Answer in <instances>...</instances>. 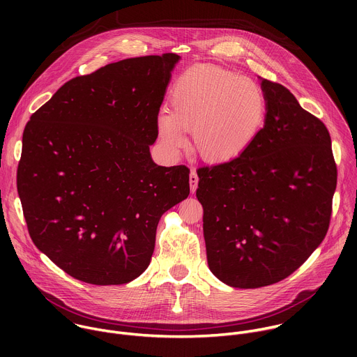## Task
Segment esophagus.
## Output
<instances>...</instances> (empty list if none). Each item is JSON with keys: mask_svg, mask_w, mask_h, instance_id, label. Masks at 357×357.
Listing matches in <instances>:
<instances>
[{"mask_svg": "<svg viewBox=\"0 0 357 357\" xmlns=\"http://www.w3.org/2000/svg\"><path fill=\"white\" fill-rule=\"evenodd\" d=\"M197 182H199V178H197V174L195 171L190 172L189 175V183H190V190L195 192L196 188H197Z\"/></svg>", "mask_w": 357, "mask_h": 357, "instance_id": "esophagus-1", "label": "esophagus"}]
</instances>
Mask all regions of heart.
I'll return each mask as SVG.
<instances>
[{
  "label": "heart",
  "instance_id": "heart-1",
  "mask_svg": "<svg viewBox=\"0 0 357 357\" xmlns=\"http://www.w3.org/2000/svg\"><path fill=\"white\" fill-rule=\"evenodd\" d=\"M267 113L261 87L250 77L203 66L186 72L169 97V114L157 120L160 141L171 154L185 146L192 132L197 154L211 162L237 158L260 134Z\"/></svg>",
  "mask_w": 357,
  "mask_h": 357
}]
</instances>
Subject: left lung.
Instances as JSON below:
<instances>
[{"label":"left lung","mask_w":357,"mask_h":357,"mask_svg":"<svg viewBox=\"0 0 357 357\" xmlns=\"http://www.w3.org/2000/svg\"><path fill=\"white\" fill-rule=\"evenodd\" d=\"M264 127L237 158L197 169L211 271L234 288L275 284L326 236L336 164L325 124L282 84L261 79Z\"/></svg>","instance_id":"left-lung-1"}]
</instances>
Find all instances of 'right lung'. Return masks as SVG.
Listing matches in <instances>:
<instances>
[{"mask_svg": "<svg viewBox=\"0 0 357 357\" xmlns=\"http://www.w3.org/2000/svg\"><path fill=\"white\" fill-rule=\"evenodd\" d=\"M179 59L130 58L77 76L24 130L17 188L29 236L79 281L139 277L161 216L189 195V169L160 167L149 154Z\"/></svg>", "mask_w": 357, "mask_h": 357, "instance_id": "right-lung-1", "label": "right lung"}]
</instances>
